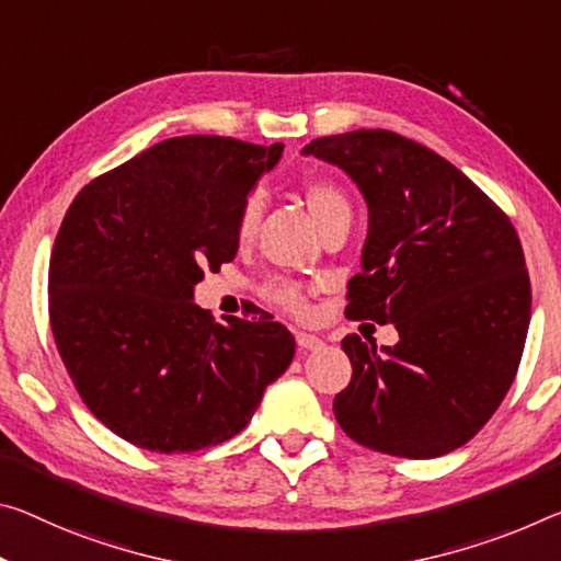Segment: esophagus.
I'll list each match as a JSON object with an SVG mask.
<instances>
[{"instance_id":"esophagus-1","label":"esophagus","mask_w":561,"mask_h":561,"mask_svg":"<svg viewBox=\"0 0 561 561\" xmlns=\"http://www.w3.org/2000/svg\"><path fill=\"white\" fill-rule=\"evenodd\" d=\"M297 344H299V350H301V352H309V350H319V346H322L324 342L319 340L317 334H309V332H297Z\"/></svg>"}]
</instances>
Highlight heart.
I'll return each instance as SVG.
<instances>
[{
  "label": "heart",
  "mask_w": 561,
  "mask_h": 561,
  "mask_svg": "<svg viewBox=\"0 0 561 561\" xmlns=\"http://www.w3.org/2000/svg\"><path fill=\"white\" fill-rule=\"evenodd\" d=\"M301 197H305L309 215H312L319 229H322L329 219H334L336 215H342V211L350 209V202H346L344 192L332 182H322V180L307 182L305 190H301ZM262 211H264V204L260 194H252V197L244 199L237 217V232H234L237 242L242 244L252 242V237L256 234V227H260L262 221ZM266 297L277 301L282 307L295 309V312H299V309L305 307V297H301V291L289 282H272L270 287H266Z\"/></svg>",
  "instance_id": "b5f03b06"
}]
</instances>
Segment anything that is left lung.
Wrapping results in <instances>:
<instances>
[{"instance_id": "obj_1", "label": "left lung", "mask_w": 561, "mask_h": 561, "mask_svg": "<svg viewBox=\"0 0 561 561\" xmlns=\"http://www.w3.org/2000/svg\"><path fill=\"white\" fill-rule=\"evenodd\" d=\"M340 167L369 209L346 317L394 324L399 342L342 340L350 387L334 416L375 451L432 459L461 447L502 404L531 317L529 274L510 217L459 169L387 129L301 149Z\"/></svg>"}]
</instances>
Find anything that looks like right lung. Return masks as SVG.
Here are the masks:
<instances>
[{
  "instance_id": "add662e5",
  "label": "right lung",
  "mask_w": 561,
  "mask_h": 561,
  "mask_svg": "<svg viewBox=\"0 0 561 561\" xmlns=\"http://www.w3.org/2000/svg\"><path fill=\"white\" fill-rule=\"evenodd\" d=\"M284 145L159 141L77 194L49 264V319L79 397L135 447L174 455L232 439L295 357L279 322H211L204 270L237 256V217Z\"/></svg>"
}]
</instances>
